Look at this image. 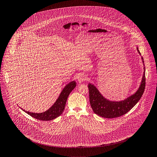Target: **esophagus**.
Instances as JSON below:
<instances>
[{
	"instance_id": "esophagus-1",
	"label": "esophagus",
	"mask_w": 157,
	"mask_h": 157,
	"mask_svg": "<svg viewBox=\"0 0 157 157\" xmlns=\"http://www.w3.org/2000/svg\"><path fill=\"white\" fill-rule=\"evenodd\" d=\"M78 81L79 83H83L87 80V77L85 74H80L78 76Z\"/></svg>"
}]
</instances>
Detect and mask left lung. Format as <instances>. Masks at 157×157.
Masks as SVG:
<instances>
[{
    "label": "left lung",
    "instance_id": "1",
    "mask_svg": "<svg viewBox=\"0 0 157 157\" xmlns=\"http://www.w3.org/2000/svg\"><path fill=\"white\" fill-rule=\"evenodd\" d=\"M137 52L141 55L138 47ZM143 64V74L142 78L138 89L134 94L131 95L127 98L121 101H111L105 98L96 87V86L89 83L88 87L89 91V101L92 110L95 114L105 118H114L126 114L139 102L141 98L144 90L146 78L145 67L142 57Z\"/></svg>",
    "mask_w": 157,
    "mask_h": 157
}]
</instances>
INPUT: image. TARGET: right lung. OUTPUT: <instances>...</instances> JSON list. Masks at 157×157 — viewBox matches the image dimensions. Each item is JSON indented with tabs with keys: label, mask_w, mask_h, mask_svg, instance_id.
<instances>
[{
	"label": "right lung",
	"mask_w": 157,
	"mask_h": 157,
	"mask_svg": "<svg viewBox=\"0 0 157 157\" xmlns=\"http://www.w3.org/2000/svg\"><path fill=\"white\" fill-rule=\"evenodd\" d=\"M76 82L72 81L64 87L60 92L58 98L53 105L45 112L43 113H33L22 109L27 114L32 117L40 121H51L59 117L64 110L68 97L72 90L75 87Z\"/></svg>",
	"instance_id": "obj_1"
}]
</instances>
